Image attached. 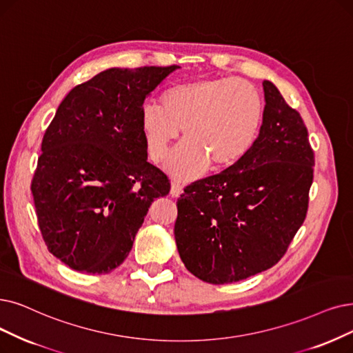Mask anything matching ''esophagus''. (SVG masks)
Instances as JSON below:
<instances>
[{
	"mask_svg": "<svg viewBox=\"0 0 353 353\" xmlns=\"http://www.w3.org/2000/svg\"><path fill=\"white\" fill-rule=\"evenodd\" d=\"M182 190H184V185H182L181 182L174 181L171 184V195L172 196H179L182 194Z\"/></svg>",
	"mask_w": 353,
	"mask_h": 353,
	"instance_id": "esophagus-1",
	"label": "esophagus"
}]
</instances>
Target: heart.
Instances as JSON below:
<instances>
[{
    "instance_id": "1",
    "label": "heart",
    "mask_w": 353,
    "mask_h": 353,
    "mask_svg": "<svg viewBox=\"0 0 353 353\" xmlns=\"http://www.w3.org/2000/svg\"><path fill=\"white\" fill-rule=\"evenodd\" d=\"M263 101L250 82L234 78H201L181 83L162 95V107L146 103L140 125L149 157L161 162L179 134L187 139L168 159L176 176L194 178L210 165H234L259 134Z\"/></svg>"
}]
</instances>
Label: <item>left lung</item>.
<instances>
[{
  "mask_svg": "<svg viewBox=\"0 0 353 353\" xmlns=\"http://www.w3.org/2000/svg\"><path fill=\"white\" fill-rule=\"evenodd\" d=\"M259 134L223 172L188 185L176 201L175 241L187 270L230 284L270 270L307 214L314 153L307 128L271 81H263Z\"/></svg>",
  "mask_w": 353,
  "mask_h": 353,
  "instance_id": "8db88e82",
  "label": "left lung"
}]
</instances>
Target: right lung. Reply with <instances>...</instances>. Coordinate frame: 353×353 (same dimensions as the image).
<instances>
[{
	"instance_id": "right-lung-1",
	"label": "right lung",
	"mask_w": 353,
	"mask_h": 353,
	"mask_svg": "<svg viewBox=\"0 0 353 353\" xmlns=\"http://www.w3.org/2000/svg\"><path fill=\"white\" fill-rule=\"evenodd\" d=\"M178 68H110L70 90L58 107L32 194L49 252L70 270H116L153 200L169 194L168 176L148 162L140 110Z\"/></svg>"
}]
</instances>
